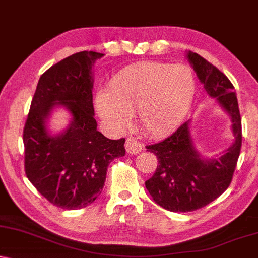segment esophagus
<instances>
[{
    "label": "esophagus",
    "instance_id": "1",
    "mask_svg": "<svg viewBox=\"0 0 258 258\" xmlns=\"http://www.w3.org/2000/svg\"><path fill=\"white\" fill-rule=\"evenodd\" d=\"M144 147L140 144L138 140L134 138H128L125 141V151L128 154H138L139 152H141Z\"/></svg>",
    "mask_w": 258,
    "mask_h": 258
}]
</instances>
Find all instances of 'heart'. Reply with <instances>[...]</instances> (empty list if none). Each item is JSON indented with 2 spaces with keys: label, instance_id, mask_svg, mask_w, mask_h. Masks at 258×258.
<instances>
[{
  "label": "heart",
  "instance_id": "obj_1",
  "mask_svg": "<svg viewBox=\"0 0 258 258\" xmlns=\"http://www.w3.org/2000/svg\"><path fill=\"white\" fill-rule=\"evenodd\" d=\"M192 71L184 64L135 63L111 79L109 91L98 92L95 109L116 130L128 126L138 112L141 128L151 136L176 130L189 113L195 98Z\"/></svg>",
  "mask_w": 258,
  "mask_h": 258
}]
</instances>
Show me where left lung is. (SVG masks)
Masks as SVG:
<instances>
[{
	"label": "left lung",
	"mask_w": 258,
	"mask_h": 258,
	"mask_svg": "<svg viewBox=\"0 0 258 258\" xmlns=\"http://www.w3.org/2000/svg\"><path fill=\"white\" fill-rule=\"evenodd\" d=\"M186 57L205 91L231 116L234 142L219 158H203L194 146L187 120L163 141L146 146L159 164L146 180L149 195L167 211L182 213L202 208L230 186L241 147V118L233 85L203 57L191 51Z\"/></svg>",
	"instance_id": "8db88e82"
}]
</instances>
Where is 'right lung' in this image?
I'll return each mask as SVG.
<instances>
[{
  "label": "right lung",
  "instance_id": "right-lung-1",
  "mask_svg": "<svg viewBox=\"0 0 258 258\" xmlns=\"http://www.w3.org/2000/svg\"><path fill=\"white\" fill-rule=\"evenodd\" d=\"M104 53L81 51L40 76L24 128L25 172L50 203L74 211L92 205L103 191L107 166L124 157L125 139L110 140L97 130L92 67ZM56 104L72 119L58 136L46 123Z\"/></svg>",
  "mask_w": 258,
  "mask_h": 258
}]
</instances>
